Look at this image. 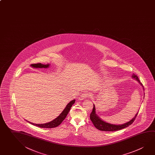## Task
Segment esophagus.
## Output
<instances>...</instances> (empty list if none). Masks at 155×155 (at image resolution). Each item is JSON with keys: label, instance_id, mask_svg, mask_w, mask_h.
<instances>
[{"label": "esophagus", "instance_id": "34e87169", "mask_svg": "<svg viewBox=\"0 0 155 155\" xmlns=\"http://www.w3.org/2000/svg\"><path fill=\"white\" fill-rule=\"evenodd\" d=\"M89 97V94L87 93V92H84V93H83L81 95V98H83V99Z\"/></svg>", "mask_w": 155, "mask_h": 155}]
</instances>
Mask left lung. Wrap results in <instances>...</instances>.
<instances>
[{
  "mask_svg": "<svg viewBox=\"0 0 155 155\" xmlns=\"http://www.w3.org/2000/svg\"><path fill=\"white\" fill-rule=\"evenodd\" d=\"M132 77H133V78L136 79V80H137L140 83V81L137 75H136L135 74H133ZM140 84L143 86V84L141 83H140ZM143 89H144V87H143ZM138 112L136 114V116L134 117L133 119L131 120L129 122L125 123L123 125H112V124H110L103 121L96 115V114L95 113V106L94 105L92 112L90 114V118L95 127L99 130H102V131H116V130H120L124 128L127 127L130 125H131L136 119V117L138 114Z\"/></svg>",
  "mask_w": 155,
  "mask_h": 155,
  "instance_id": "1",
  "label": "left lung"
}]
</instances>
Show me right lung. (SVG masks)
I'll list each match as a JSON object with an SVG mask.
<instances>
[{"mask_svg":"<svg viewBox=\"0 0 155 155\" xmlns=\"http://www.w3.org/2000/svg\"><path fill=\"white\" fill-rule=\"evenodd\" d=\"M31 66L35 68H47L49 66V65H44L42 64L41 63H37V64H33L31 65ZM75 102V100L71 101L70 103H68V104L66 106L65 108L63 110V112L60 114L59 117H57L56 119L53 120L51 122H48L46 124H35L33 123H30L31 124L33 125H35L36 126H38L39 127L41 128H50L56 127L60 125L61 122H63L64 119L66 117V116L68 115V112L71 109V107L74 104Z\"/></svg>","mask_w":155,"mask_h":155,"instance_id":"obj_1","label":"right lung"}]
</instances>
